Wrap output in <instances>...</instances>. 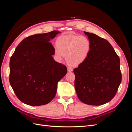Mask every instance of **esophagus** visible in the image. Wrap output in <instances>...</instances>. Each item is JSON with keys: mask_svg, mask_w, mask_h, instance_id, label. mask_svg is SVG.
Here are the masks:
<instances>
[{"mask_svg": "<svg viewBox=\"0 0 132 132\" xmlns=\"http://www.w3.org/2000/svg\"><path fill=\"white\" fill-rule=\"evenodd\" d=\"M67 70L68 71H69V72H71V71H73V68H71L70 67H68L67 68Z\"/></svg>", "mask_w": 132, "mask_h": 132, "instance_id": "1", "label": "esophagus"}]
</instances>
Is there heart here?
I'll list each match as a JSON object with an SVG mask.
<instances>
[{"instance_id":"heart-1","label":"heart","mask_w":132,"mask_h":132,"mask_svg":"<svg viewBox=\"0 0 132 132\" xmlns=\"http://www.w3.org/2000/svg\"><path fill=\"white\" fill-rule=\"evenodd\" d=\"M55 43V57L61 61L66 55L67 62L73 65H78L84 62L91 48V42L87 37L73 34L60 36Z\"/></svg>"}]
</instances>
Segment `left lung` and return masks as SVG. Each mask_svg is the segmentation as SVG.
Segmentation results:
<instances>
[{
    "label": "left lung",
    "instance_id": "8db88e82",
    "mask_svg": "<svg viewBox=\"0 0 132 132\" xmlns=\"http://www.w3.org/2000/svg\"><path fill=\"white\" fill-rule=\"evenodd\" d=\"M84 34L91 48L85 61L74 69L76 93L85 104L102 105L114 97L121 82L120 61L106 39L87 32Z\"/></svg>",
    "mask_w": 132,
    "mask_h": 132
}]
</instances>
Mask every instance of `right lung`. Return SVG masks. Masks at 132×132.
Listing matches in <instances>:
<instances>
[{"instance_id":"add662e5","label":"right lung","mask_w":132,"mask_h":132,"mask_svg":"<svg viewBox=\"0 0 132 132\" xmlns=\"http://www.w3.org/2000/svg\"><path fill=\"white\" fill-rule=\"evenodd\" d=\"M61 32L36 34L23 39L10 60L9 81L18 98L26 105L47 104L55 97L58 82L67 72L55 61L50 42Z\"/></svg>"}]
</instances>
